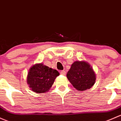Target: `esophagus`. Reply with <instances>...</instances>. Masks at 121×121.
Masks as SVG:
<instances>
[{
  "label": "esophagus",
  "mask_w": 121,
  "mask_h": 121,
  "mask_svg": "<svg viewBox=\"0 0 121 121\" xmlns=\"http://www.w3.org/2000/svg\"><path fill=\"white\" fill-rule=\"evenodd\" d=\"M60 73L61 75H65L66 74V72L65 71H64V70H63V71H60Z\"/></svg>",
  "instance_id": "obj_1"
}]
</instances>
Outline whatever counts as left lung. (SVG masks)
<instances>
[{
  "mask_svg": "<svg viewBox=\"0 0 121 121\" xmlns=\"http://www.w3.org/2000/svg\"><path fill=\"white\" fill-rule=\"evenodd\" d=\"M67 77L73 87L80 91L91 88L96 80L93 70L91 65L85 61L74 62L67 72Z\"/></svg>",
  "mask_w": 121,
  "mask_h": 121,
  "instance_id": "1",
  "label": "left lung"
}]
</instances>
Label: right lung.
<instances>
[{"label": "right lung", "mask_w": 121, "mask_h": 121, "mask_svg": "<svg viewBox=\"0 0 121 121\" xmlns=\"http://www.w3.org/2000/svg\"><path fill=\"white\" fill-rule=\"evenodd\" d=\"M56 69L43 64H36L30 68L27 77V83L32 91L38 93L49 91L56 78L59 75Z\"/></svg>", "instance_id": "1"}]
</instances>
